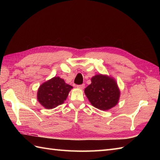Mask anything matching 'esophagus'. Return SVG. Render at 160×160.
<instances>
[{
    "mask_svg": "<svg viewBox=\"0 0 160 160\" xmlns=\"http://www.w3.org/2000/svg\"><path fill=\"white\" fill-rule=\"evenodd\" d=\"M77 87L78 88V89H83L84 87H85V85H84V84H80V85H78Z\"/></svg>",
    "mask_w": 160,
    "mask_h": 160,
    "instance_id": "1",
    "label": "esophagus"
}]
</instances>
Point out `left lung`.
Segmentation results:
<instances>
[{"instance_id":"8db88e82","label":"left lung","mask_w":160,"mask_h":160,"mask_svg":"<svg viewBox=\"0 0 160 160\" xmlns=\"http://www.w3.org/2000/svg\"><path fill=\"white\" fill-rule=\"evenodd\" d=\"M84 93L91 104L102 111L109 110L116 106L120 96L116 80L103 74L91 78V84L84 89Z\"/></svg>"}]
</instances>
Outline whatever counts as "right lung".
Instances as JSON below:
<instances>
[{"label": "right lung", "instance_id": "add662e5", "mask_svg": "<svg viewBox=\"0 0 160 160\" xmlns=\"http://www.w3.org/2000/svg\"><path fill=\"white\" fill-rule=\"evenodd\" d=\"M73 87L60 77H53L40 85L37 92V100L47 109H52L64 103Z\"/></svg>", "mask_w": 160, "mask_h": 160}]
</instances>
